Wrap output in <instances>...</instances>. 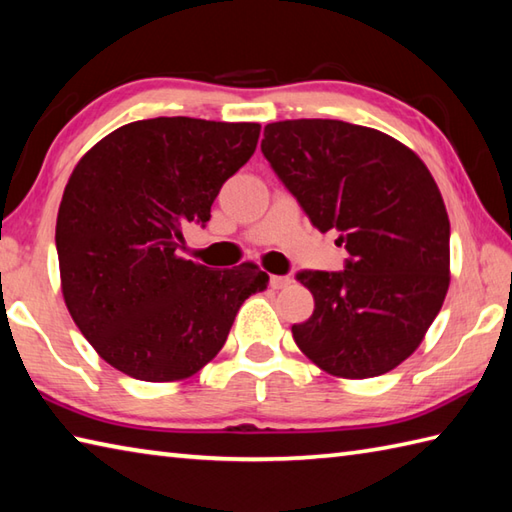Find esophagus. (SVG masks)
<instances>
[{
    "label": "esophagus",
    "mask_w": 512,
    "mask_h": 512,
    "mask_svg": "<svg viewBox=\"0 0 512 512\" xmlns=\"http://www.w3.org/2000/svg\"><path fill=\"white\" fill-rule=\"evenodd\" d=\"M290 284V277L288 275H270V288L279 290V288H286Z\"/></svg>",
    "instance_id": "esophagus-1"
}]
</instances>
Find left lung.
Here are the masks:
<instances>
[{
	"label": "left lung",
	"instance_id": "obj_1",
	"mask_svg": "<svg viewBox=\"0 0 512 512\" xmlns=\"http://www.w3.org/2000/svg\"><path fill=\"white\" fill-rule=\"evenodd\" d=\"M262 153L310 224L348 250L344 270H302L315 297L299 350L346 379L384 375L422 344L450 282V222L422 159L375 128L286 119Z\"/></svg>",
	"mask_w": 512,
	"mask_h": 512
}]
</instances>
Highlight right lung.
<instances>
[{
  "label": "right lung",
  "instance_id": "right-lung-1",
  "mask_svg": "<svg viewBox=\"0 0 512 512\" xmlns=\"http://www.w3.org/2000/svg\"><path fill=\"white\" fill-rule=\"evenodd\" d=\"M259 124L155 117L79 159L57 213L62 293L99 357L142 382L195 375L222 350L239 306L268 286L255 264L210 270L177 255L219 188L255 153Z\"/></svg>",
  "mask_w": 512,
  "mask_h": 512
}]
</instances>
